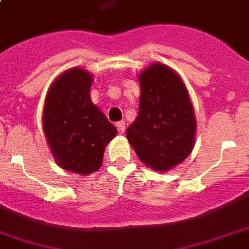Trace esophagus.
<instances>
[{"label":"esophagus","mask_w":249,"mask_h":249,"mask_svg":"<svg viewBox=\"0 0 249 249\" xmlns=\"http://www.w3.org/2000/svg\"><path fill=\"white\" fill-rule=\"evenodd\" d=\"M117 129H119V132L120 133H124L125 132V123L124 121H119L116 124Z\"/></svg>","instance_id":"1"}]
</instances>
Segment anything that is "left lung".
I'll list each match as a JSON object with an SVG mask.
<instances>
[{
	"mask_svg": "<svg viewBox=\"0 0 249 249\" xmlns=\"http://www.w3.org/2000/svg\"><path fill=\"white\" fill-rule=\"evenodd\" d=\"M138 82L140 108L126 129V138L143 164L166 172L183 162L195 147V108L181 77L162 62L142 70Z\"/></svg>",
	"mask_w": 249,
	"mask_h": 249,
	"instance_id": "8db88e82",
	"label": "left lung"
}]
</instances>
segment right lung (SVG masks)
I'll return each mask as SVG.
<instances>
[{
  "instance_id": "add662e5",
  "label": "right lung",
  "mask_w": 249,
  "mask_h": 249,
  "mask_svg": "<svg viewBox=\"0 0 249 249\" xmlns=\"http://www.w3.org/2000/svg\"><path fill=\"white\" fill-rule=\"evenodd\" d=\"M92 82V74L82 68L65 70L49 87L43 109V130L56 163L83 176L102 167L106 146L117 134L91 102Z\"/></svg>"
}]
</instances>
